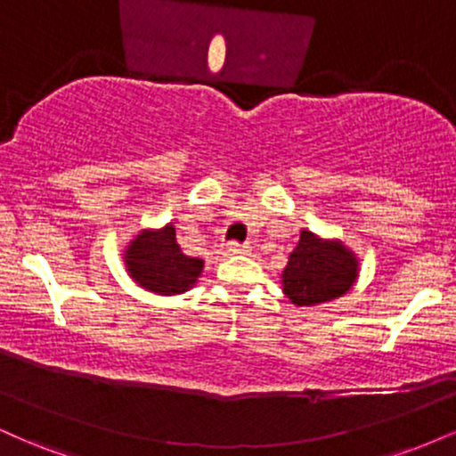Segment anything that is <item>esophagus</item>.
<instances>
[{
  "label": "esophagus",
  "instance_id": "34e87169",
  "mask_svg": "<svg viewBox=\"0 0 456 456\" xmlns=\"http://www.w3.org/2000/svg\"><path fill=\"white\" fill-rule=\"evenodd\" d=\"M248 248H250L248 244H242V242H229V246H227V253H229V255H244V253H248Z\"/></svg>",
  "mask_w": 456,
  "mask_h": 456
}]
</instances>
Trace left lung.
<instances>
[{
	"label": "left lung",
	"instance_id": "8db88e82",
	"mask_svg": "<svg viewBox=\"0 0 456 456\" xmlns=\"http://www.w3.org/2000/svg\"><path fill=\"white\" fill-rule=\"evenodd\" d=\"M355 276L358 261L343 244L302 232L282 272V291L297 306H315L349 291Z\"/></svg>",
	"mask_w": 456,
	"mask_h": 456
}]
</instances>
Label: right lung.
<instances>
[{"label": "right lung", "instance_id": "1", "mask_svg": "<svg viewBox=\"0 0 456 456\" xmlns=\"http://www.w3.org/2000/svg\"><path fill=\"white\" fill-rule=\"evenodd\" d=\"M126 265L141 287L171 296L195 285L203 261L182 253L175 229L169 224L160 232H141L128 246Z\"/></svg>", "mask_w": 456, "mask_h": 456}]
</instances>
